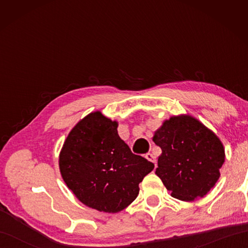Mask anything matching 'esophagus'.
<instances>
[{
  "mask_svg": "<svg viewBox=\"0 0 248 248\" xmlns=\"http://www.w3.org/2000/svg\"><path fill=\"white\" fill-rule=\"evenodd\" d=\"M145 158L148 159V161L152 162V163H155V161H156V159H155V157H154V155L151 154V153H146L145 154Z\"/></svg>",
  "mask_w": 248,
  "mask_h": 248,
  "instance_id": "34e87169",
  "label": "esophagus"
}]
</instances>
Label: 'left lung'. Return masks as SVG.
I'll use <instances>...</instances> for the list:
<instances>
[{"label":"left lung","mask_w":248,"mask_h":248,"mask_svg":"<svg viewBox=\"0 0 248 248\" xmlns=\"http://www.w3.org/2000/svg\"><path fill=\"white\" fill-rule=\"evenodd\" d=\"M162 149L155 174L176 199L194 201L220 177L224 148L215 132L189 115L173 116L154 132Z\"/></svg>","instance_id":"1"}]
</instances>
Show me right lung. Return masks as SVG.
I'll use <instances>...</instances> for the list:
<instances>
[{
	"label": "right lung",
	"mask_w": 248,
	"mask_h": 248,
	"mask_svg": "<svg viewBox=\"0 0 248 248\" xmlns=\"http://www.w3.org/2000/svg\"><path fill=\"white\" fill-rule=\"evenodd\" d=\"M118 123L100 111L75 124L59 155L60 173L69 189L87 207L117 213L139 195V184L153 163L131 152L120 139Z\"/></svg>",
	"instance_id": "1"
}]
</instances>
